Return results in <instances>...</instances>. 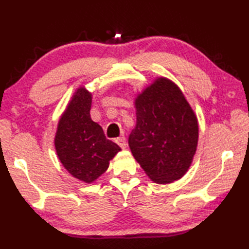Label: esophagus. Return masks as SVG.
<instances>
[{
	"label": "esophagus",
	"instance_id": "obj_1",
	"mask_svg": "<svg viewBox=\"0 0 249 249\" xmlns=\"http://www.w3.org/2000/svg\"><path fill=\"white\" fill-rule=\"evenodd\" d=\"M115 142L121 147V148L124 149L125 147H126V138H125V137H119V138H116Z\"/></svg>",
	"mask_w": 249,
	"mask_h": 249
}]
</instances>
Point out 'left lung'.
Wrapping results in <instances>:
<instances>
[{"instance_id": "1", "label": "left lung", "mask_w": 249, "mask_h": 249, "mask_svg": "<svg viewBox=\"0 0 249 249\" xmlns=\"http://www.w3.org/2000/svg\"><path fill=\"white\" fill-rule=\"evenodd\" d=\"M136 126L128 138L134 158L156 183L178 180L197 146L196 115L171 80L157 78L135 99Z\"/></svg>"}]
</instances>
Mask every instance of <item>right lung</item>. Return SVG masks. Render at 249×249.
Here are the masks:
<instances>
[{
    "label": "right lung",
    "instance_id": "obj_1",
    "mask_svg": "<svg viewBox=\"0 0 249 249\" xmlns=\"http://www.w3.org/2000/svg\"><path fill=\"white\" fill-rule=\"evenodd\" d=\"M92 94L81 87L59 120L54 147L62 166L74 178L91 183L104 174L109 160L121 150L91 120Z\"/></svg>",
    "mask_w": 249,
    "mask_h": 249
}]
</instances>
